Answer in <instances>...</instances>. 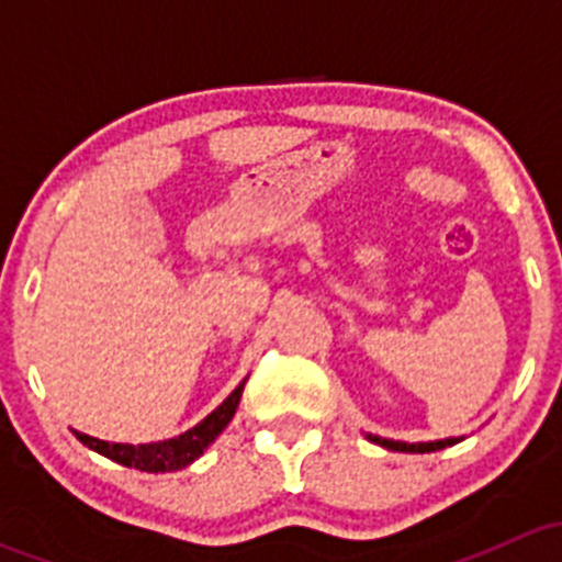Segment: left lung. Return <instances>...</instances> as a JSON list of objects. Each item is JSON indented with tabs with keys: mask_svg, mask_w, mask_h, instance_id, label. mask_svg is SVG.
Returning a JSON list of instances; mask_svg holds the SVG:
<instances>
[{
	"mask_svg": "<svg viewBox=\"0 0 562 562\" xmlns=\"http://www.w3.org/2000/svg\"><path fill=\"white\" fill-rule=\"evenodd\" d=\"M367 440H370V443L383 446V449H389V451H405V454H429V451H440V449H446V446H454L464 438L429 440V443H405V440H391V438H381V435L367 432Z\"/></svg>",
	"mask_w": 562,
	"mask_h": 562,
	"instance_id": "8db88e82",
	"label": "left lung"
}]
</instances>
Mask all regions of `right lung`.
Here are the masks:
<instances>
[{
    "mask_svg": "<svg viewBox=\"0 0 562 562\" xmlns=\"http://www.w3.org/2000/svg\"><path fill=\"white\" fill-rule=\"evenodd\" d=\"M245 383L247 378L231 391V394L223 400V405L214 407L203 422H198L195 427L176 435L171 440L133 446V443H108V440L92 438V435L78 432V429H72V435H76L83 446H89V449L98 451V454L113 459V462L124 464V468H138L144 470V473H173V470H181L187 468V464L195 462V459L220 438V432L228 427L236 407H239Z\"/></svg>",
    "mask_w": 562,
    "mask_h": 562,
    "instance_id": "add662e5",
    "label": "right lung"
}]
</instances>
